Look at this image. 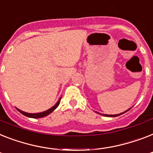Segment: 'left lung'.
<instances>
[{
  "label": "left lung",
  "mask_w": 153,
  "mask_h": 153,
  "mask_svg": "<svg viewBox=\"0 0 153 153\" xmlns=\"http://www.w3.org/2000/svg\"><path fill=\"white\" fill-rule=\"evenodd\" d=\"M130 109V108H129L128 110H126V111H124V112H122V113H120V114H117V115H106V114H100V115H105V116H109V117H115V116H119V115H122V114H123V113L126 112V111H129ZM97 113H98V112H97ZM99 114H100V113H99Z\"/></svg>",
  "instance_id": "left-lung-1"
}]
</instances>
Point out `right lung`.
Returning a JSON list of instances; mask_svg holds the SVG:
<instances>
[{
  "instance_id": "add662e5",
  "label": "right lung",
  "mask_w": 153,
  "mask_h": 153,
  "mask_svg": "<svg viewBox=\"0 0 153 153\" xmlns=\"http://www.w3.org/2000/svg\"><path fill=\"white\" fill-rule=\"evenodd\" d=\"M60 100H61V97L59 98V100L57 101L56 104L53 107H52L51 108L48 109V110H46V111H42V112H39V113H28V112H25V111H21V110H19V108H16L17 110H18L19 111L20 113H22L23 115H26V116H27V117H30V118H34V119H36V118H42V117H45V116H46V115H49L50 113L53 112L54 110H55L56 108L57 107L59 106V103H60Z\"/></svg>"
}]
</instances>
